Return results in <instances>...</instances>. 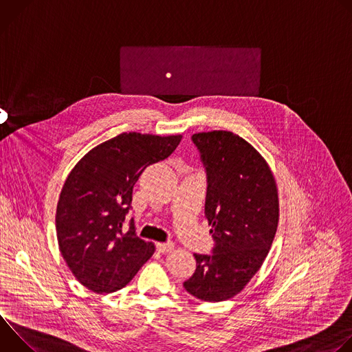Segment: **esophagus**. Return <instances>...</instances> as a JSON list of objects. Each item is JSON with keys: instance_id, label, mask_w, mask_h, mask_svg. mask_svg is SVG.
<instances>
[{"instance_id": "1", "label": "esophagus", "mask_w": 352, "mask_h": 352, "mask_svg": "<svg viewBox=\"0 0 352 352\" xmlns=\"http://www.w3.org/2000/svg\"><path fill=\"white\" fill-rule=\"evenodd\" d=\"M173 248H174L173 242H159V243H156V249L159 250L160 254H167V252H170Z\"/></svg>"}]
</instances>
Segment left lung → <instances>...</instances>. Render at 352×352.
Segmentation results:
<instances>
[{"label": "left lung", "mask_w": 352, "mask_h": 352, "mask_svg": "<svg viewBox=\"0 0 352 352\" xmlns=\"http://www.w3.org/2000/svg\"><path fill=\"white\" fill-rule=\"evenodd\" d=\"M206 170L205 216L214 239L212 255H197L184 288L206 302L243 289L265 262L278 224V196L266 160L228 131L192 135Z\"/></svg>", "instance_id": "left-lung-1"}]
</instances>
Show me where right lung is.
I'll return each instance as SVG.
<instances>
[{
  "mask_svg": "<svg viewBox=\"0 0 352 352\" xmlns=\"http://www.w3.org/2000/svg\"><path fill=\"white\" fill-rule=\"evenodd\" d=\"M182 136L121 133L91 148L69 173L57 205L60 252L78 281L93 292L125 287L155 254L140 239L131 210L133 185L150 164L167 159Z\"/></svg>",
  "mask_w": 352,
  "mask_h": 352,
  "instance_id": "obj_1",
  "label": "right lung"
}]
</instances>
